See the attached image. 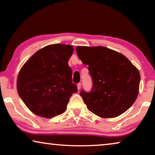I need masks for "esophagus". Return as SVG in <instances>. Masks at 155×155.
Here are the masks:
<instances>
[{
    "mask_svg": "<svg viewBox=\"0 0 155 155\" xmlns=\"http://www.w3.org/2000/svg\"><path fill=\"white\" fill-rule=\"evenodd\" d=\"M81 88V83H79L77 84V89H78V90H79Z\"/></svg>",
    "mask_w": 155,
    "mask_h": 155,
    "instance_id": "esophagus-1",
    "label": "esophagus"
}]
</instances>
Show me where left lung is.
I'll use <instances>...</instances> for the list:
<instances>
[{
  "mask_svg": "<svg viewBox=\"0 0 155 155\" xmlns=\"http://www.w3.org/2000/svg\"><path fill=\"white\" fill-rule=\"evenodd\" d=\"M83 64L87 65L93 81L90 93L81 91L89 111L103 118L119 116L135 103L140 74L127 57L103 46L76 48Z\"/></svg>",
  "mask_w": 155,
  "mask_h": 155,
  "instance_id": "left-lung-1",
  "label": "left lung"
}]
</instances>
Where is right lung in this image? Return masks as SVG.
Segmentation results:
<instances>
[{"instance_id":"add662e5","label":"right lung","mask_w":155,"mask_h":155,"mask_svg":"<svg viewBox=\"0 0 155 155\" xmlns=\"http://www.w3.org/2000/svg\"><path fill=\"white\" fill-rule=\"evenodd\" d=\"M72 53V45L52 44L37 51L23 65L18 76L17 90L33 114L51 118L66 110L70 96L77 92L68 65Z\"/></svg>"}]
</instances>
